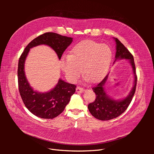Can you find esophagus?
Listing matches in <instances>:
<instances>
[{"mask_svg":"<svg viewBox=\"0 0 154 154\" xmlns=\"http://www.w3.org/2000/svg\"><path fill=\"white\" fill-rule=\"evenodd\" d=\"M76 91L77 92L82 93V92H83V91H84V88H82V87H77L76 88Z\"/></svg>","mask_w":154,"mask_h":154,"instance_id":"34e87169","label":"esophagus"}]
</instances>
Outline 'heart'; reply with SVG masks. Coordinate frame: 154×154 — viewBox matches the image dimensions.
Masks as SVG:
<instances>
[{"label": "heart", "mask_w": 154, "mask_h": 154, "mask_svg": "<svg viewBox=\"0 0 154 154\" xmlns=\"http://www.w3.org/2000/svg\"><path fill=\"white\" fill-rule=\"evenodd\" d=\"M112 57L109 46L92 40H84L74 46L69 55L61 58L60 67L71 82L76 80L82 69L83 76L95 83L108 72Z\"/></svg>", "instance_id": "b5f03b06"}]
</instances>
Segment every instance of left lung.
I'll use <instances>...</instances> for the list:
<instances>
[{
  "mask_svg": "<svg viewBox=\"0 0 154 154\" xmlns=\"http://www.w3.org/2000/svg\"><path fill=\"white\" fill-rule=\"evenodd\" d=\"M114 40L116 44V60L126 59L128 60L132 68L134 83L132 89L129 94L122 100H114L106 95L104 89V85L108 75L98 84L96 85V86L92 88L96 97L94 102L88 104V109L91 114L95 118L102 121L114 119L123 114L132 101L136 88L137 75L133 56L117 38H114Z\"/></svg>",
  "mask_w": 154,
  "mask_h": 154,
  "instance_id": "obj_1",
  "label": "left lung"
}]
</instances>
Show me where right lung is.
Wrapping results in <instances>:
<instances>
[{"label":"right lung","instance_id":"right-lung-1","mask_svg":"<svg viewBox=\"0 0 154 154\" xmlns=\"http://www.w3.org/2000/svg\"><path fill=\"white\" fill-rule=\"evenodd\" d=\"M71 37L55 32H45L32 40L23 51L18 65V84L20 94L26 108L37 117L53 119L61 114L69 103L76 86L60 79L57 85L48 92H39L32 89L24 72L26 58L31 48L39 45H47L52 48L61 59L63 52L72 43Z\"/></svg>","mask_w":154,"mask_h":154}]
</instances>
